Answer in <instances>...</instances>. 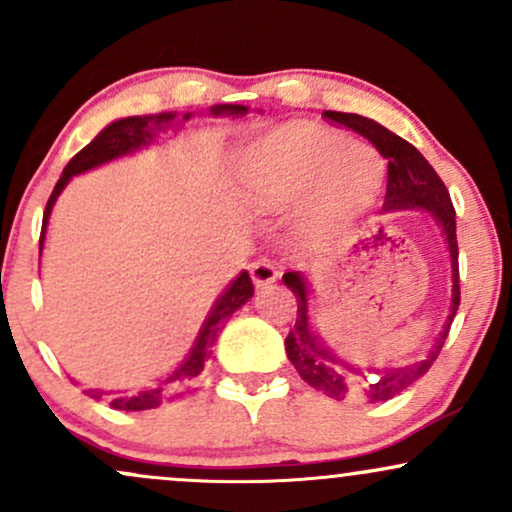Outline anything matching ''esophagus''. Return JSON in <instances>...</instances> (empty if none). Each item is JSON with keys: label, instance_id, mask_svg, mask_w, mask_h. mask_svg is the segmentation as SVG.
Wrapping results in <instances>:
<instances>
[{"label": "esophagus", "instance_id": "1", "mask_svg": "<svg viewBox=\"0 0 512 512\" xmlns=\"http://www.w3.org/2000/svg\"><path fill=\"white\" fill-rule=\"evenodd\" d=\"M250 276L252 281H255L257 289H264V286L274 284L276 276H279V269H276L269 260H257L250 264Z\"/></svg>", "mask_w": 512, "mask_h": 512}]
</instances>
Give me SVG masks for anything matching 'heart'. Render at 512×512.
Instances as JSON below:
<instances>
[{
	"label": "heart",
	"instance_id": "heart-1",
	"mask_svg": "<svg viewBox=\"0 0 512 512\" xmlns=\"http://www.w3.org/2000/svg\"><path fill=\"white\" fill-rule=\"evenodd\" d=\"M240 192L255 207H279L310 190L303 226L330 233L344 226L378 192L383 161L344 134L293 125L255 142L240 163Z\"/></svg>",
	"mask_w": 512,
	"mask_h": 512
}]
</instances>
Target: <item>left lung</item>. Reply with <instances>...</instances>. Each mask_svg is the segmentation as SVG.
<instances>
[{
    "label": "left lung",
    "mask_w": 512,
    "mask_h": 512,
    "mask_svg": "<svg viewBox=\"0 0 512 512\" xmlns=\"http://www.w3.org/2000/svg\"><path fill=\"white\" fill-rule=\"evenodd\" d=\"M327 120L334 125H344L368 139L380 156L387 158V192H385V207L383 211L395 209H424L426 214L433 216V221L443 228L445 240H448L450 264H452V301L450 315L445 320L443 330H440L436 344L428 351V358L416 361L404 368H385V370H368L363 373L361 368L351 366L344 358H339L334 351L317 337L310 327L308 317V281L303 274L286 272L284 284L289 286L296 296L298 313L296 325L286 337V356L291 358L293 368L298 375L308 383L313 390L322 392L325 397L337 399H366V402H387V399L397 397L411 383L424 378L428 368L433 366L440 349H443L445 339H448L450 325L455 320L457 308H460V264H457V233H455V207H452L448 190H445L443 180L438 178L431 163L419 154L416 146L404 142L395 132L378 125L368 117L354 113H337V110H325Z\"/></svg>",
    "instance_id": "8db88e82"
}]
</instances>
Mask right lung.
I'll return each instance as SVG.
<instances>
[{
  "label": "right lung",
  "instance_id": "1",
  "mask_svg": "<svg viewBox=\"0 0 512 512\" xmlns=\"http://www.w3.org/2000/svg\"><path fill=\"white\" fill-rule=\"evenodd\" d=\"M214 115H245L248 108L245 105H214L211 108ZM175 115L173 113H161V115H144V117H125V120H115L110 122L108 127L93 139L91 144L84 146V149L76 154L72 161L67 163L62 170V178L57 180L55 190L48 199V207H45L43 214V231H40V250H43L45 243V231H48V219L50 211L55 207L57 197L64 190L72 175L86 173V170L103 166V163L113 161V158L127 156L132 151L142 149V146L154 142L156 132L161 127H170L173 125ZM182 120H190V113H187ZM255 293V286H252V279L248 272H240L238 279H233V284L228 286L226 291L221 293L219 301L214 303V308L209 310L207 320H204L202 330H199L195 346H192L190 356L180 363L173 373H168L166 378L158 380L156 387H149V390L134 392V395H110V407L120 409V411H144V409H154L158 404H163V399L180 395L182 390H187V385L202 373L207 361L211 358V351H214L216 337L226 325V320L231 317L240 305H245ZM93 399H101L103 392L98 390H86Z\"/></svg>",
  "mask_w": 512,
  "mask_h": 512
}]
</instances>
